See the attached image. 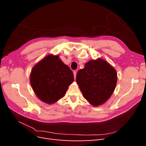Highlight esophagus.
Segmentation results:
<instances>
[{"mask_svg":"<svg viewBox=\"0 0 146 146\" xmlns=\"http://www.w3.org/2000/svg\"><path fill=\"white\" fill-rule=\"evenodd\" d=\"M76 76H77V72H74V78H76Z\"/></svg>","mask_w":146,"mask_h":146,"instance_id":"1","label":"esophagus"}]
</instances>
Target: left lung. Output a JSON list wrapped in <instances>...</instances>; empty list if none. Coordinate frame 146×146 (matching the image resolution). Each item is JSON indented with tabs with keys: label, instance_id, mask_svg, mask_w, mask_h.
<instances>
[{
	"label": "left lung",
	"instance_id": "obj_1",
	"mask_svg": "<svg viewBox=\"0 0 146 146\" xmlns=\"http://www.w3.org/2000/svg\"><path fill=\"white\" fill-rule=\"evenodd\" d=\"M76 81L84 98L93 106H99L113 94L117 83V73L107 61L91 60L78 70Z\"/></svg>",
	"mask_w": 146,
	"mask_h": 146
}]
</instances>
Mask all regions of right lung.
Returning <instances> with one entry per match:
<instances>
[{"label": "right lung", "instance_id": "1", "mask_svg": "<svg viewBox=\"0 0 146 146\" xmlns=\"http://www.w3.org/2000/svg\"><path fill=\"white\" fill-rule=\"evenodd\" d=\"M30 80L38 98L52 104L64 97L74 80V74L58 55H50L34 66Z\"/></svg>", "mask_w": 146, "mask_h": 146}]
</instances>
